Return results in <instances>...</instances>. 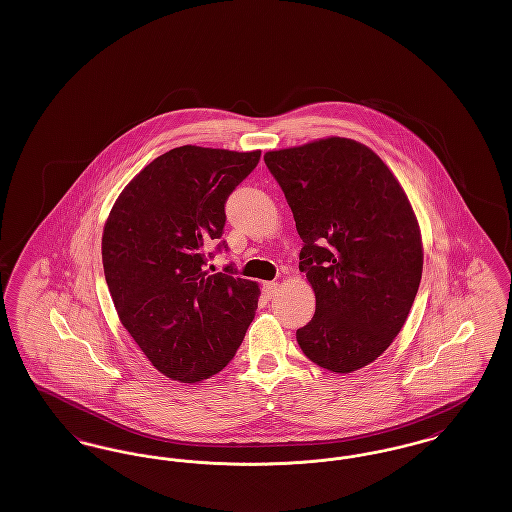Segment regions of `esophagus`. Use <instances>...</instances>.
<instances>
[{
  "instance_id": "esophagus-1",
  "label": "esophagus",
  "mask_w": 512,
  "mask_h": 512,
  "mask_svg": "<svg viewBox=\"0 0 512 512\" xmlns=\"http://www.w3.org/2000/svg\"><path fill=\"white\" fill-rule=\"evenodd\" d=\"M278 292V282H263V293L267 299H272Z\"/></svg>"
}]
</instances>
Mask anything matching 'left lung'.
<instances>
[{"instance_id": "left-lung-1", "label": "left lung", "mask_w": 512, "mask_h": 512, "mask_svg": "<svg viewBox=\"0 0 512 512\" xmlns=\"http://www.w3.org/2000/svg\"><path fill=\"white\" fill-rule=\"evenodd\" d=\"M265 163L292 209L299 270L317 297L297 343L326 370H359L390 347L420 286L413 207L384 161L355 140L268 151Z\"/></svg>"}]
</instances>
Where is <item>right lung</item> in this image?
Segmentation results:
<instances>
[{"label": "right lung", "mask_w": 512, "mask_h": 512, "mask_svg": "<svg viewBox=\"0 0 512 512\" xmlns=\"http://www.w3.org/2000/svg\"><path fill=\"white\" fill-rule=\"evenodd\" d=\"M259 159L261 151L174 147L122 190L105 222L101 259L122 326L172 380L220 372L255 317L257 282L232 265L217 274L205 265L224 234L228 195Z\"/></svg>", "instance_id": "right-lung-1"}]
</instances>
